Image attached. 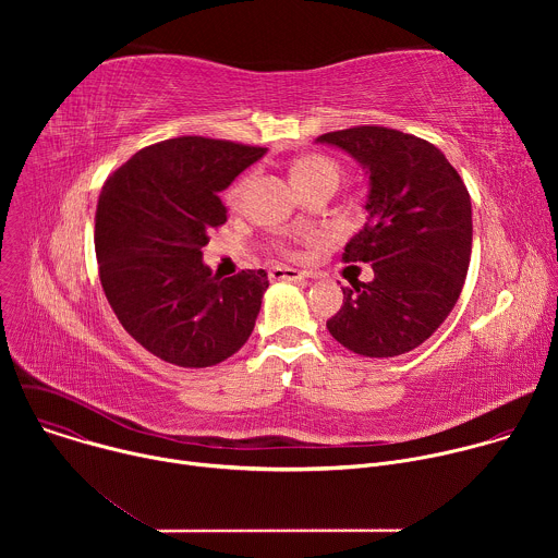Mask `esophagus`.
<instances>
[{
  "instance_id": "34e87169",
  "label": "esophagus",
  "mask_w": 558,
  "mask_h": 558,
  "mask_svg": "<svg viewBox=\"0 0 558 558\" xmlns=\"http://www.w3.org/2000/svg\"><path fill=\"white\" fill-rule=\"evenodd\" d=\"M271 280H306L308 276L304 271H298L293 267H274L269 271Z\"/></svg>"
}]
</instances>
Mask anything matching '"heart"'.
<instances>
[{"mask_svg":"<svg viewBox=\"0 0 558 558\" xmlns=\"http://www.w3.org/2000/svg\"><path fill=\"white\" fill-rule=\"evenodd\" d=\"M338 179H340L338 166L331 161V158L320 156V154L302 156L291 166V181H293L295 190L304 187V185H311V183H317V181H336L338 183ZM243 192H245V181L238 183L229 192V203L235 205L238 201L243 198Z\"/></svg>","mask_w":558,"mask_h":558,"instance_id":"heart-1","label":"heart"}]
</instances>
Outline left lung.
Returning a JSON list of instances; mask_svg holds the SVG:
<instances>
[{"instance_id":"obj_1","label":"left lung","mask_w":558,"mask_h":558,"mask_svg":"<svg viewBox=\"0 0 558 558\" xmlns=\"http://www.w3.org/2000/svg\"><path fill=\"white\" fill-rule=\"evenodd\" d=\"M347 151L368 177L366 222L344 247L371 263V282L342 287L329 333L364 357H395L426 342L459 300L472 250L470 194L428 141L360 125L315 138Z\"/></svg>"}]
</instances>
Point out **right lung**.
<instances>
[{
    "instance_id": "add662e5",
    "label": "right lung",
    "mask_w": 558,
    "mask_h": 558,
    "mask_svg": "<svg viewBox=\"0 0 558 558\" xmlns=\"http://www.w3.org/2000/svg\"><path fill=\"white\" fill-rule=\"evenodd\" d=\"M265 154L179 136L138 149L108 177L95 216L99 278L123 329L151 355L205 368L250 340L267 271L222 280L203 263V247L227 220L218 194Z\"/></svg>"
}]
</instances>
